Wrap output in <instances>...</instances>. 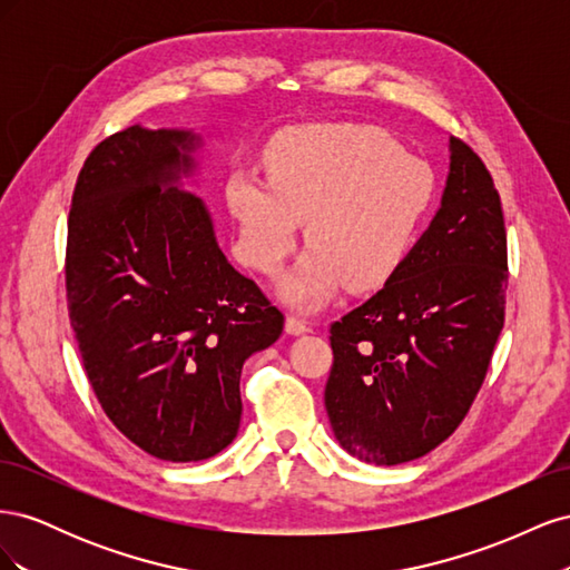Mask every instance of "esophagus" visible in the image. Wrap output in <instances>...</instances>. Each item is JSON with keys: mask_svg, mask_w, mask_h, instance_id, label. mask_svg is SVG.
Segmentation results:
<instances>
[{"mask_svg": "<svg viewBox=\"0 0 570 570\" xmlns=\"http://www.w3.org/2000/svg\"><path fill=\"white\" fill-rule=\"evenodd\" d=\"M285 331H287V335H304V333H308V323L297 316H287Z\"/></svg>", "mask_w": 570, "mask_h": 570, "instance_id": "1", "label": "esophagus"}]
</instances>
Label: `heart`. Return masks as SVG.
<instances>
[{"instance_id":"1","label":"heart","mask_w":570,"mask_h":570,"mask_svg":"<svg viewBox=\"0 0 570 570\" xmlns=\"http://www.w3.org/2000/svg\"><path fill=\"white\" fill-rule=\"evenodd\" d=\"M266 161L271 178L237 170L226 185L249 268L278 273L306 220L312 245L281 283L292 306L318 308L344 283L371 292L394 278L433 204V168L387 132L354 124L292 128Z\"/></svg>"}]
</instances>
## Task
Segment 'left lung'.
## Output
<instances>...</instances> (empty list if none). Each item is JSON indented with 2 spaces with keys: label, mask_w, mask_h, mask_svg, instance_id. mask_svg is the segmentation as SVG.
<instances>
[{
  "label": "left lung",
  "mask_w": 570,
  "mask_h": 570,
  "mask_svg": "<svg viewBox=\"0 0 570 570\" xmlns=\"http://www.w3.org/2000/svg\"><path fill=\"white\" fill-rule=\"evenodd\" d=\"M502 202L478 154L450 137L440 209L381 292L331 327L325 411L364 463L433 452L469 413L504 327Z\"/></svg>",
  "instance_id": "1"
}]
</instances>
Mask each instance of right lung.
Here are the masks:
<instances>
[{
	"label": "right lung",
	"instance_id": "1",
	"mask_svg": "<svg viewBox=\"0 0 570 570\" xmlns=\"http://www.w3.org/2000/svg\"><path fill=\"white\" fill-rule=\"evenodd\" d=\"M204 137L130 126L85 161L68 216V314L111 423L147 454L187 463L235 440L245 361L283 314L220 252L197 185Z\"/></svg>",
	"mask_w": 570,
	"mask_h": 570
}]
</instances>
